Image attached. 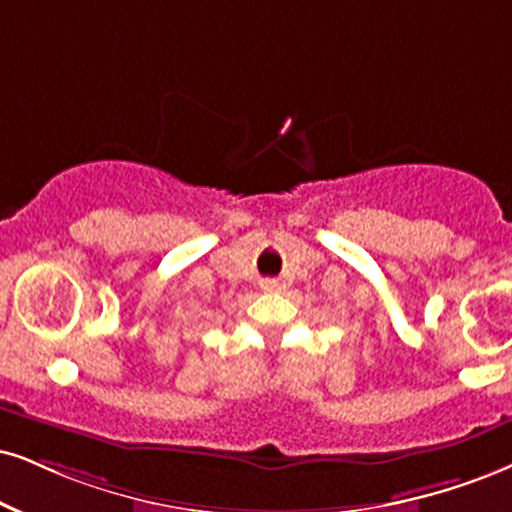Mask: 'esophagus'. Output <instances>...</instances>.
I'll return each instance as SVG.
<instances>
[{"label": "esophagus", "instance_id": "esophagus-1", "mask_svg": "<svg viewBox=\"0 0 512 512\" xmlns=\"http://www.w3.org/2000/svg\"><path fill=\"white\" fill-rule=\"evenodd\" d=\"M261 289H263V292H277V289H280V285H277L275 280H263L261 282Z\"/></svg>", "mask_w": 512, "mask_h": 512}]
</instances>
